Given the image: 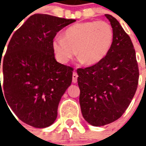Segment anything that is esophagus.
<instances>
[{
  "instance_id": "obj_1",
  "label": "esophagus",
  "mask_w": 146,
  "mask_h": 146,
  "mask_svg": "<svg viewBox=\"0 0 146 146\" xmlns=\"http://www.w3.org/2000/svg\"><path fill=\"white\" fill-rule=\"evenodd\" d=\"M77 77H78V75L76 72H73V84H76L77 82Z\"/></svg>"
}]
</instances>
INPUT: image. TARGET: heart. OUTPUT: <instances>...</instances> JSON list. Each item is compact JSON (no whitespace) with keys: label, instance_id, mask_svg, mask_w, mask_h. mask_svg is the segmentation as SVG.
<instances>
[{"label":"heart","instance_id":"b5f03b06","mask_svg":"<svg viewBox=\"0 0 146 146\" xmlns=\"http://www.w3.org/2000/svg\"><path fill=\"white\" fill-rule=\"evenodd\" d=\"M113 28L105 21L76 23L64 32L63 38L56 37L51 47L58 62L66 64L76 54L87 66H95L106 57L113 45Z\"/></svg>","mask_w":146,"mask_h":146}]
</instances>
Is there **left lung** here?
Here are the masks:
<instances>
[{"label":"left lung","instance_id":"8db88e82","mask_svg":"<svg viewBox=\"0 0 146 146\" xmlns=\"http://www.w3.org/2000/svg\"><path fill=\"white\" fill-rule=\"evenodd\" d=\"M106 17L114 34L109 54L97 65L76 70L81 113L95 127L109 124L122 116L136 92L139 76L130 36L113 16Z\"/></svg>","mask_w":146,"mask_h":146}]
</instances>
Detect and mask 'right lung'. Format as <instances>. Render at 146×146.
Instances as JSON below:
<instances>
[{
    "mask_svg": "<svg viewBox=\"0 0 146 146\" xmlns=\"http://www.w3.org/2000/svg\"><path fill=\"white\" fill-rule=\"evenodd\" d=\"M75 21L31 15L12 35L2 62L1 58L4 79L0 93L4 92L8 106L27 124L44 128L57 118L58 106L72 83L73 70L55 60L51 43L59 30Z\"/></svg>",
    "mask_w": 146,
    "mask_h": 146,
    "instance_id": "add662e5",
    "label": "right lung"
}]
</instances>
